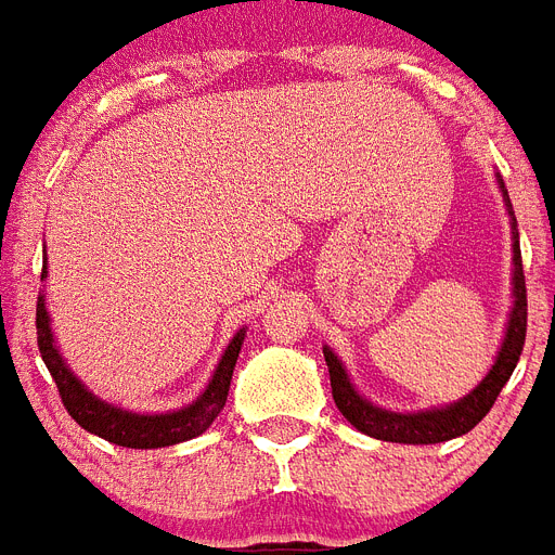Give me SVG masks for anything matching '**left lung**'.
<instances>
[{"mask_svg":"<svg viewBox=\"0 0 555 555\" xmlns=\"http://www.w3.org/2000/svg\"><path fill=\"white\" fill-rule=\"evenodd\" d=\"M500 190H503V198H506V207H509L512 233H515V278H512L515 281V307H512L509 327H506V339H503V348L498 353V362L491 365L486 380L470 395H465L460 403H451L444 410L418 412V415H398V412L377 410L369 401H362L351 383H348V374L341 369V362L333 357L331 348H324V362H327V372H331L333 401H336L341 415L365 436H374L380 441H401V444H436V441L456 439L462 433L474 430L489 415V410L498 401L500 389L506 386V380L515 372L520 351H524V339H527V281H524V266H520L518 222H515V210H512L503 181H500Z\"/></svg>","mask_w":555,"mask_h":555,"instance_id":"obj_1","label":"left lung"}]
</instances>
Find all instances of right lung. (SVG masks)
Returning <instances> with one entry per match:
<instances>
[{"instance_id": "right-lung-1", "label": "right lung", "mask_w": 555, "mask_h": 555, "mask_svg": "<svg viewBox=\"0 0 555 555\" xmlns=\"http://www.w3.org/2000/svg\"><path fill=\"white\" fill-rule=\"evenodd\" d=\"M40 278H46V269ZM245 331H240L228 345L219 369H216L214 380L204 389V395L190 406H183L178 412H166V415H134V412L114 410L111 403L99 401L95 395L81 386V380H75V374L69 372L61 360V353L52 345V331H49V315H46L43 295L37 298V348L43 357L46 369L52 374L61 401H64L66 412L73 415L87 433L102 436L104 441H114L119 448H169L178 441L195 439L202 436L214 418L222 412L224 401H228V389H231L233 365L243 348Z\"/></svg>"}]
</instances>
